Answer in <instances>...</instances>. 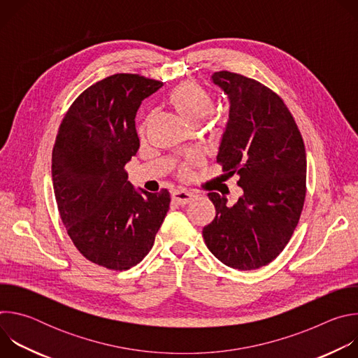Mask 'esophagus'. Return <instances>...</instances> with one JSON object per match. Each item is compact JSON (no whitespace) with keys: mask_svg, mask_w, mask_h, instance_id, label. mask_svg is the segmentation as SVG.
<instances>
[{"mask_svg":"<svg viewBox=\"0 0 358 358\" xmlns=\"http://www.w3.org/2000/svg\"><path fill=\"white\" fill-rule=\"evenodd\" d=\"M194 196H195V195H194L192 192L185 191V189H174V191H173V199H174L177 203H180V206H185V203L191 202Z\"/></svg>","mask_w":358,"mask_h":358,"instance_id":"1","label":"esophagus"}]
</instances>
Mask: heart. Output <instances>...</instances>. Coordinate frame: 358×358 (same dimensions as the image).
<instances>
[{"label":"heart","instance_id":"b5f03b06","mask_svg":"<svg viewBox=\"0 0 358 358\" xmlns=\"http://www.w3.org/2000/svg\"><path fill=\"white\" fill-rule=\"evenodd\" d=\"M169 101L177 113L191 124H198L214 109V99L203 87L195 82H184L169 93ZM187 174V169H181Z\"/></svg>","mask_w":358,"mask_h":358}]
</instances>
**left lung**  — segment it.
Returning a JSON list of instances; mask_svg holds the SVG:
<instances>
[{
	"label": "left lung",
	"instance_id": "left-lung-1",
	"mask_svg": "<svg viewBox=\"0 0 358 358\" xmlns=\"http://www.w3.org/2000/svg\"><path fill=\"white\" fill-rule=\"evenodd\" d=\"M229 99V119L217 162L239 177L232 207L218 192L217 215L202 236L217 259L238 271L271 264L297 227L306 198V150L299 127L273 90L239 73L213 75Z\"/></svg>",
	"mask_w": 358,
	"mask_h": 358
}]
</instances>
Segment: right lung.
I'll return each mask as SVG.
<instances>
[{"label": "right lung", "instance_id": "1", "mask_svg": "<svg viewBox=\"0 0 358 358\" xmlns=\"http://www.w3.org/2000/svg\"><path fill=\"white\" fill-rule=\"evenodd\" d=\"M163 82L116 73L82 92L66 112L52 150L58 211L83 257L110 271L136 266L155 243L170 192L136 191L124 166L140 147L136 113Z\"/></svg>", "mask_w": 358, "mask_h": 358}]
</instances>
